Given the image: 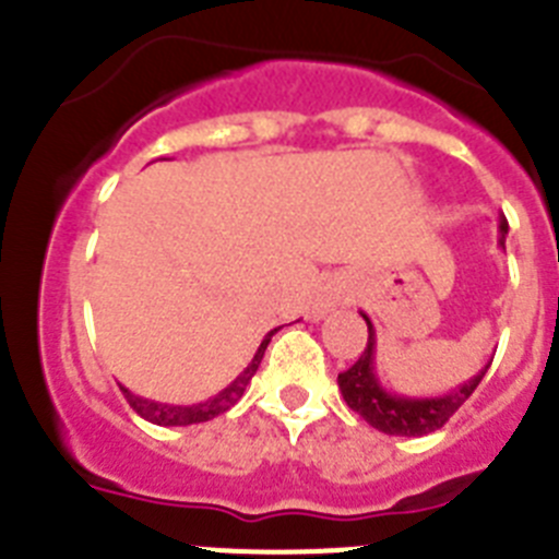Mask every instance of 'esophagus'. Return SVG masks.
<instances>
[{
  "mask_svg": "<svg viewBox=\"0 0 559 559\" xmlns=\"http://www.w3.org/2000/svg\"><path fill=\"white\" fill-rule=\"evenodd\" d=\"M341 302H344V290H341V285L328 283L322 288V294L316 296V310H319V313H328L330 308H335V305Z\"/></svg>",
  "mask_w": 559,
  "mask_h": 559,
  "instance_id": "obj_1",
  "label": "esophagus"
}]
</instances>
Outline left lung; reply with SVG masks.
Returning a JSON list of instances; mask_svg holds the SVG:
<instances>
[{"instance_id": "left-lung-1", "label": "left lung", "mask_w": 559, "mask_h": 559, "mask_svg": "<svg viewBox=\"0 0 559 559\" xmlns=\"http://www.w3.org/2000/svg\"><path fill=\"white\" fill-rule=\"evenodd\" d=\"M507 231H510V224H507V218H501L498 221V246H503ZM360 316L369 328L367 349L358 355L353 367L338 374V389L353 412H358L369 426L389 433V437H426V433L442 428L462 408L464 400L476 392V386L490 369V364H487L467 383L448 394H439V397H406V394L389 392V389L380 386L378 374H374V328L367 313Z\"/></svg>"}]
</instances>
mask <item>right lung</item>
Wrapping results in <instances>:
<instances>
[{"label": "right lung", "mask_w": 559, "mask_h": 559, "mask_svg": "<svg viewBox=\"0 0 559 559\" xmlns=\"http://www.w3.org/2000/svg\"><path fill=\"white\" fill-rule=\"evenodd\" d=\"M280 328L271 330L269 335H265L263 341H260V347H257L254 358H251L249 367L243 369V372L237 374L235 380H231L229 386L224 389V392H218L215 397L204 400V403H192V406H170V403H156V400H147V397H140V394L128 392L126 386L122 389V394H126V400L131 403V408L136 414H140L142 419H147V423H153V426H195V423H206V419L218 417V414L229 412L231 406H235L237 400L243 397V392L249 389L251 378H254L257 367H260V360H263L265 355V347H269L271 335L276 333Z\"/></svg>", "instance_id": "add662e5"}]
</instances>
